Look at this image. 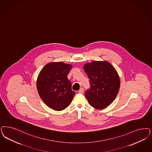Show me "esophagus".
<instances>
[{
    "mask_svg": "<svg viewBox=\"0 0 152 152\" xmlns=\"http://www.w3.org/2000/svg\"><path fill=\"white\" fill-rule=\"evenodd\" d=\"M84 89L83 88H81V89H80L79 90V93H80V94H83L84 93Z\"/></svg>",
    "mask_w": 152,
    "mask_h": 152,
    "instance_id": "1",
    "label": "esophagus"
}]
</instances>
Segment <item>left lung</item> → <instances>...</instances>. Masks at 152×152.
Instances as JSON below:
<instances>
[{"mask_svg": "<svg viewBox=\"0 0 152 152\" xmlns=\"http://www.w3.org/2000/svg\"><path fill=\"white\" fill-rule=\"evenodd\" d=\"M90 83L85 97L89 104L102 110L115 99L120 87V80L115 67L108 61H94L84 66Z\"/></svg>", "mask_w": 152, "mask_h": 152, "instance_id": "left-lung-1", "label": "left lung"}]
</instances>
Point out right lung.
I'll use <instances>...</instances> for the list:
<instances>
[{"label": "right lung", "mask_w": 152, "mask_h": 152, "mask_svg": "<svg viewBox=\"0 0 152 152\" xmlns=\"http://www.w3.org/2000/svg\"><path fill=\"white\" fill-rule=\"evenodd\" d=\"M72 65L62 62L47 64L38 75L37 87L43 102L55 110H63L71 104L75 95L67 75Z\"/></svg>", "instance_id": "obj_1"}]
</instances>
